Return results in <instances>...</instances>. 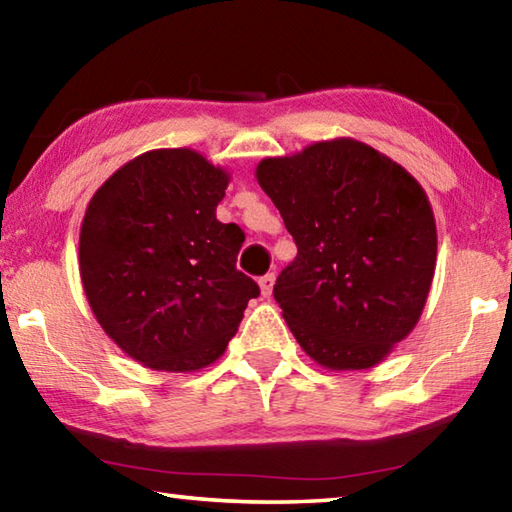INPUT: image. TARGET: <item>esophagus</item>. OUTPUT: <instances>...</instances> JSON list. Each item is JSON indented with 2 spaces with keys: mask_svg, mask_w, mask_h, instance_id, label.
<instances>
[{
  "mask_svg": "<svg viewBox=\"0 0 512 512\" xmlns=\"http://www.w3.org/2000/svg\"><path fill=\"white\" fill-rule=\"evenodd\" d=\"M273 284H275V273H266L259 277V289H262L264 298H268L273 293Z\"/></svg>",
  "mask_w": 512,
  "mask_h": 512,
  "instance_id": "obj_1",
  "label": "esophagus"
}]
</instances>
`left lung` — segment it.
<instances>
[{
  "label": "left lung",
  "mask_w": 512,
  "mask_h": 512,
  "mask_svg": "<svg viewBox=\"0 0 512 512\" xmlns=\"http://www.w3.org/2000/svg\"><path fill=\"white\" fill-rule=\"evenodd\" d=\"M298 255L273 296L300 348L329 370L372 368L411 334L436 271V221L418 180L341 137L257 164Z\"/></svg>",
  "instance_id": "left-lung-1"
}]
</instances>
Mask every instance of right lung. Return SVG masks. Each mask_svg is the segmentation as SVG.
I'll return each mask as SVG.
<instances>
[{
  "label": "right lung",
  "mask_w": 512,
  "mask_h": 512,
  "mask_svg": "<svg viewBox=\"0 0 512 512\" xmlns=\"http://www.w3.org/2000/svg\"><path fill=\"white\" fill-rule=\"evenodd\" d=\"M228 183L201 153L155 149L112 173L85 210V296L103 332L153 370L210 366L259 296L237 271L244 230L216 219Z\"/></svg>",
  "instance_id": "right-lung-1"
}]
</instances>
